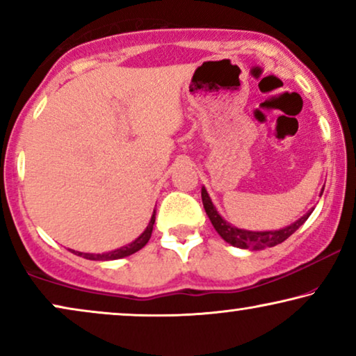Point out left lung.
<instances>
[{"instance_id":"obj_1","label":"left lung","mask_w":356,"mask_h":356,"mask_svg":"<svg viewBox=\"0 0 356 356\" xmlns=\"http://www.w3.org/2000/svg\"><path fill=\"white\" fill-rule=\"evenodd\" d=\"M324 189H321V196H323ZM201 196H202V204L204 209H206V213L209 217V220L212 222L216 232L220 235L223 240L227 243H230L232 246L241 248V250H250V251H259L264 250V248H272L284 243L286 238L298 230V228L303 225V223L308 220V217L311 216V212L314 209H311L305 213L303 217H300L298 220L290 223L289 227L279 228V230H267V232H252V230H245V228H238L233 227L230 222H227L220 213L217 212L216 206L212 204V199L209 196L207 189L202 186L201 189Z\"/></svg>"}]
</instances>
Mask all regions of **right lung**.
Segmentation results:
<instances>
[{"instance_id":"right-lung-1","label":"right lung","mask_w":356,"mask_h":356,"mask_svg":"<svg viewBox=\"0 0 356 356\" xmlns=\"http://www.w3.org/2000/svg\"><path fill=\"white\" fill-rule=\"evenodd\" d=\"M154 223H155V211L152 213V217H150L149 225L145 227V230L140 233V235L136 238L134 241H131L129 245H126V246L118 248V250H113V251H108V252H100V254H94V252H81V251H74V250H70V251L74 252L76 256H81V257H84V259H90V261H115V259H121V257L134 254V252H138L139 250H143V248L147 245V241L150 240V235H152Z\"/></svg>"}]
</instances>
